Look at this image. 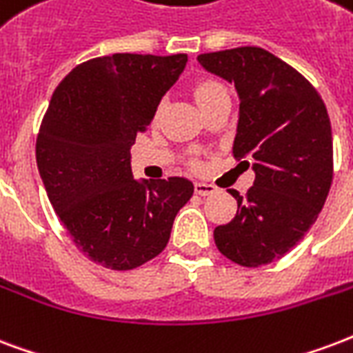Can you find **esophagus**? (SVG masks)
Returning <instances> with one entry per match:
<instances>
[{
    "label": "esophagus",
    "instance_id": "1",
    "mask_svg": "<svg viewBox=\"0 0 353 353\" xmlns=\"http://www.w3.org/2000/svg\"><path fill=\"white\" fill-rule=\"evenodd\" d=\"M195 193L201 195V197H206V195L216 193V188L212 186V184H205V182H195Z\"/></svg>",
    "mask_w": 353,
    "mask_h": 353
}]
</instances>
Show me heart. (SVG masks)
I'll return each instance as SVG.
<instances>
[{"label":"heart","mask_w":353,"mask_h":353,"mask_svg":"<svg viewBox=\"0 0 353 353\" xmlns=\"http://www.w3.org/2000/svg\"><path fill=\"white\" fill-rule=\"evenodd\" d=\"M223 85H219L216 81H206V83H201L197 87V91H195V97H197V102H205L206 98H212L214 94H219V92H223Z\"/></svg>","instance_id":"1"}]
</instances>
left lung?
I'll list each match as a JSON object with an SVG mask.
<instances>
[{
  "label": "left lung",
  "instance_id": "obj_1",
  "mask_svg": "<svg viewBox=\"0 0 353 353\" xmlns=\"http://www.w3.org/2000/svg\"><path fill=\"white\" fill-rule=\"evenodd\" d=\"M206 72L236 87L234 158L255 171L238 210L214 230L217 249L240 266L285 256L316 221L333 179V137L324 100L298 70L256 46L201 54Z\"/></svg>",
  "mask_w": 353,
  "mask_h": 353
}]
</instances>
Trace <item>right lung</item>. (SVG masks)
Instances as JSON below:
<instances>
[{
  "label": "right lung",
  "mask_w": 353,
  "mask_h": 353,
  "mask_svg": "<svg viewBox=\"0 0 353 353\" xmlns=\"http://www.w3.org/2000/svg\"><path fill=\"white\" fill-rule=\"evenodd\" d=\"M188 55L113 54L85 61L54 91L37 137L48 199L76 248L100 266L134 270L165 249L188 179L136 180L130 148Z\"/></svg>",
  "instance_id": "1"
}]
</instances>
